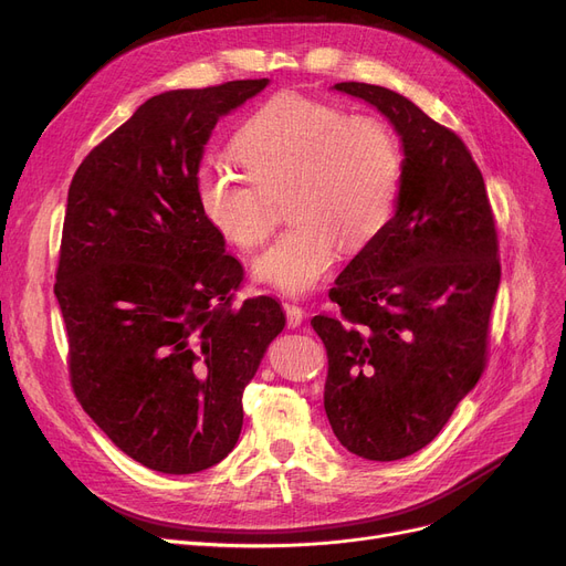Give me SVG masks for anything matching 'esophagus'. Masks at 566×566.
Wrapping results in <instances>:
<instances>
[{"label": "esophagus", "mask_w": 566, "mask_h": 566, "mask_svg": "<svg viewBox=\"0 0 566 566\" xmlns=\"http://www.w3.org/2000/svg\"><path fill=\"white\" fill-rule=\"evenodd\" d=\"M283 308H285V319H287V327H300L302 322H304V308L300 306V304H294V302H285L283 304Z\"/></svg>", "instance_id": "1"}]
</instances>
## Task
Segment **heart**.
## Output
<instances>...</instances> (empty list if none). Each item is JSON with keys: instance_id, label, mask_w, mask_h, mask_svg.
I'll return each instance as SVG.
<instances>
[{"instance_id": "obj_1", "label": "heart", "mask_w": 566, "mask_h": 566, "mask_svg": "<svg viewBox=\"0 0 566 566\" xmlns=\"http://www.w3.org/2000/svg\"><path fill=\"white\" fill-rule=\"evenodd\" d=\"M232 149L244 166L198 172L196 198L205 221L234 249L251 253L272 234L276 217L262 193L287 188L292 226L258 262V279L302 294L327 276L340 253L366 247L391 213L398 191V149L373 117L338 105L276 94L237 130Z\"/></svg>"}]
</instances>
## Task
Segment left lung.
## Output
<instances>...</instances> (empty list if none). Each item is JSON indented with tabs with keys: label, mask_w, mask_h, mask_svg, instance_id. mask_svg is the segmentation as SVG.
<instances>
[{
	"label": "left lung",
	"mask_w": 566,
	"mask_h": 566,
	"mask_svg": "<svg viewBox=\"0 0 566 566\" xmlns=\"http://www.w3.org/2000/svg\"><path fill=\"white\" fill-rule=\"evenodd\" d=\"M402 140L394 217L353 258L315 315L327 347L325 412L338 442L398 461L433 440L489 364L497 228L465 143L387 87L338 83Z\"/></svg>",
	"instance_id": "left-lung-1"
}]
</instances>
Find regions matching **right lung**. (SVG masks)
Masks as SVG:
<instances>
[{"label": "right lung", "mask_w": 566, "mask_h": 566, "mask_svg": "<svg viewBox=\"0 0 566 566\" xmlns=\"http://www.w3.org/2000/svg\"><path fill=\"white\" fill-rule=\"evenodd\" d=\"M269 80L145 101L73 175L55 294L73 394L133 461L193 474L234 449L241 394L285 327L281 304H234L244 266L196 198L219 117Z\"/></svg>", "instance_id": "1"}]
</instances>
